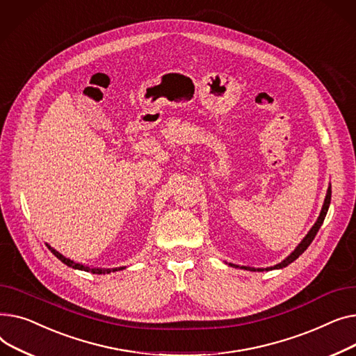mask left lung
<instances>
[{"mask_svg":"<svg viewBox=\"0 0 356 356\" xmlns=\"http://www.w3.org/2000/svg\"><path fill=\"white\" fill-rule=\"evenodd\" d=\"M330 197H332V188H330V185H329V188H327V193H326V198H325V202H323V207H322V211H321V214H319V217H318V220H316L315 225H313V227L310 228V232L306 234V237L302 240V243L295 248V252H291V254H290V256H287L282 263H279V264H276V266H273V267H267V268H254V267H247V266H237V264H233V263H229V266L240 267V268H245V270H250V271H264V270L283 268V267L289 266L290 263H293V261H295V260H296V259H298V257L305 252V250L310 245V243L313 241V238H315V236L318 234L319 228H321V225L323 224V220H325V217H326V213H327V210H329Z\"/></svg>","mask_w":356,"mask_h":356,"instance_id":"obj_1","label":"left lung"}]
</instances>
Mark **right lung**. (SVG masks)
Masks as SVG:
<instances>
[{"instance_id":"obj_1","label":"right lung","mask_w":356,"mask_h":356,"mask_svg":"<svg viewBox=\"0 0 356 356\" xmlns=\"http://www.w3.org/2000/svg\"><path fill=\"white\" fill-rule=\"evenodd\" d=\"M47 247H49V250L50 252L60 260V261H63L65 263L66 266H69V267H73V268H77V270H85V271H90V273H93V275H108V273H111V271H118V270H122V268H124V267H118V268H96V267H89V266H85V264H80V263H76V261H73V260H70V259H67V257H65L63 256L61 253H58L57 250H54L51 245H49V244H46Z\"/></svg>"}]
</instances>
